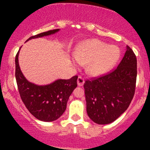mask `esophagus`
I'll return each instance as SVG.
<instances>
[{"label":"esophagus","instance_id":"obj_1","mask_svg":"<svg viewBox=\"0 0 150 150\" xmlns=\"http://www.w3.org/2000/svg\"><path fill=\"white\" fill-rule=\"evenodd\" d=\"M77 82V85H78L79 87H82V86L84 85V83H85V80H84V79L82 78V77H78Z\"/></svg>","mask_w":150,"mask_h":150}]
</instances>
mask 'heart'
I'll return each instance as SVG.
<instances>
[{
    "mask_svg": "<svg viewBox=\"0 0 150 150\" xmlns=\"http://www.w3.org/2000/svg\"><path fill=\"white\" fill-rule=\"evenodd\" d=\"M120 52L115 46H108L98 39H90L82 43L74 52L72 64L87 65V73L91 76H100L114 66L119 58Z\"/></svg>",
    "mask_w": 150,
    "mask_h": 150,
    "instance_id": "heart-1",
    "label": "heart"
}]
</instances>
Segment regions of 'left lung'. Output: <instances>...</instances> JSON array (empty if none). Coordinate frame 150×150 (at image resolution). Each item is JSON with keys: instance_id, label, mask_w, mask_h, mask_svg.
Masks as SVG:
<instances>
[{"instance_id": "8db88e82", "label": "left lung", "mask_w": 150, "mask_h": 150, "mask_svg": "<svg viewBox=\"0 0 150 150\" xmlns=\"http://www.w3.org/2000/svg\"><path fill=\"white\" fill-rule=\"evenodd\" d=\"M137 59L126 46L123 59L112 73L84 84L87 113L99 125L109 124L126 111L135 94Z\"/></svg>"}]
</instances>
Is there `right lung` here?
Wrapping results in <instances>:
<instances>
[{"instance_id": "1", "label": "right lung", "mask_w": 150, "mask_h": 150, "mask_svg": "<svg viewBox=\"0 0 150 150\" xmlns=\"http://www.w3.org/2000/svg\"><path fill=\"white\" fill-rule=\"evenodd\" d=\"M59 31L60 29H56L32 36L26 42L32 39L52 35ZM20 50L15 57V77L22 101L29 111L38 120L44 122L57 120L65 112L68 99L77 87V76H73L69 80L58 79L44 85L32 83L26 79L20 68Z\"/></svg>"}]
</instances>
